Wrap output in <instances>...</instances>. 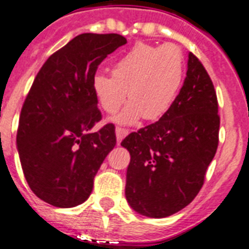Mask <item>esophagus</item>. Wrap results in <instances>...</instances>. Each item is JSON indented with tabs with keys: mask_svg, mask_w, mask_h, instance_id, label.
Wrapping results in <instances>:
<instances>
[{
	"mask_svg": "<svg viewBox=\"0 0 249 249\" xmlns=\"http://www.w3.org/2000/svg\"><path fill=\"white\" fill-rule=\"evenodd\" d=\"M128 133H129L128 129L121 128V126H117V128H116V138H117V142L120 143L121 141H123V138H124L125 136H128Z\"/></svg>",
	"mask_w": 249,
	"mask_h": 249,
	"instance_id": "obj_1",
	"label": "esophagus"
}]
</instances>
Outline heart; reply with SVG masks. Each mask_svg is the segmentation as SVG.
Masks as SVG:
<instances>
[{
	"label": "heart",
	"instance_id": "heart-1",
	"mask_svg": "<svg viewBox=\"0 0 249 249\" xmlns=\"http://www.w3.org/2000/svg\"><path fill=\"white\" fill-rule=\"evenodd\" d=\"M185 56L176 44L137 42L115 62L112 76L97 73L91 88L105 112L115 113L126 101L129 106L117 116L132 124L141 116L150 121L163 117L173 106L185 77Z\"/></svg>",
	"mask_w": 249,
	"mask_h": 249
}]
</instances>
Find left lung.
Returning <instances> with one entry per match:
<instances>
[{
	"label": "left lung",
	"mask_w": 249,
	"mask_h": 249,
	"mask_svg": "<svg viewBox=\"0 0 249 249\" xmlns=\"http://www.w3.org/2000/svg\"><path fill=\"white\" fill-rule=\"evenodd\" d=\"M187 66L185 83L169 111L121 142L130 154L126 200L136 212L152 218L172 216L194 200L218 147L214 86L193 53Z\"/></svg>",
	"instance_id": "8db88e82"
}]
</instances>
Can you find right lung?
Wrapping results in <instances>:
<instances>
[{
    "label": "right lung",
    "mask_w": 249,
    "mask_h": 249,
    "mask_svg": "<svg viewBox=\"0 0 249 249\" xmlns=\"http://www.w3.org/2000/svg\"><path fill=\"white\" fill-rule=\"evenodd\" d=\"M126 38L83 33L49 56L21 107L17 143L24 177L41 200L71 208L89 197L94 177L116 144L115 125L93 130L102 113L91 81Z\"/></svg>",
    "instance_id": "obj_1"
}]
</instances>
